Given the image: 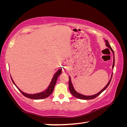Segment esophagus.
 <instances>
[{"instance_id":"obj_1","label":"esophagus","mask_w":127,"mask_h":127,"mask_svg":"<svg viewBox=\"0 0 127 127\" xmlns=\"http://www.w3.org/2000/svg\"><path fill=\"white\" fill-rule=\"evenodd\" d=\"M66 69V68H64V69Z\"/></svg>"}]
</instances>
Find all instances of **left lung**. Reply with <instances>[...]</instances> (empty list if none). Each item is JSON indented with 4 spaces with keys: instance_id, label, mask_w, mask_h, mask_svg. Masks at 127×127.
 I'll use <instances>...</instances> for the list:
<instances>
[{
    "instance_id": "obj_1",
    "label": "left lung",
    "mask_w": 127,
    "mask_h": 127,
    "mask_svg": "<svg viewBox=\"0 0 127 127\" xmlns=\"http://www.w3.org/2000/svg\"><path fill=\"white\" fill-rule=\"evenodd\" d=\"M105 42H106V45L107 47V48H109V49H110L111 51H112V53H113L114 54V58H113V66L112 68L113 69L114 68V62H115V60H114V51L112 49V48H111V46L110 45H109V43L108 42V41L107 40H105ZM112 76H113V74H111V78L109 80V82L107 83V84L106 85V86H105L104 89L102 90H101V91L98 92L97 94H96L95 95H91V96H85V95H82L81 94L78 93V92H77L76 90H74V87H73V86L72 83V82H71V79H70V76H69V91L70 92V93L72 94L73 96H74L76 98H79V99H82V100H91V99H93V98H95L99 95L100 94H101L102 93V92L104 91L106 89V88L108 87V86L110 84L111 80V78H112Z\"/></svg>"
}]
</instances>
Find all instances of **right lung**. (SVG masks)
I'll return each instance as SVG.
<instances>
[{
  "mask_svg": "<svg viewBox=\"0 0 127 127\" xmlns=\"http://www.w3.org/2000/svg\"><path fill=\"white\" fill-rule=\"evenodd\" d=\"M61 73H62V69H59L57 72L55 73V74H54L53 78H52V80H51L50 85H49V87H48V89H47L45 91H43L42 92H40V93L35 94H28L23 92L17 86L16 84H15V83L14 82L13 80L12 79V77H11V79L14 85L17 87V88L18 89L19 91L21 92V94H22L23 95H24L25 97L29 98H31V99L40 100V99H44V98L48 97V96H50V95L53 93V92L54 91V87H55V85L56 84V82H57V79L60 75L61 74Z\"/></svg>",
  "mask_w": 127,
  "mask_h": 127,
  "instance_id": "1",
  "label": "right lung"
}]
</instances>
